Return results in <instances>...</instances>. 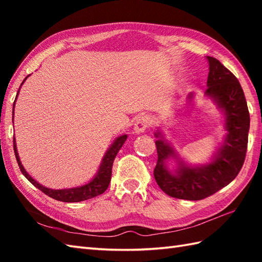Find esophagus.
<instances>
[{
  "label": "esophagus",
  "mask_w": 262,
  "mask_h": 262,
  "mask_svg": "<svg viewBox=\"0 0 262 262\" xmlns=\"http://www.w3.org/2000/svg\"><path fill=\"white\" fill-rule=\"evenodd\" d=\"M149 126V118L147 116H141L138 117L135 126H134V132L136 134H141L146 130V128Z\"/></svg>",
  "instance_id": "obj_1"
}]
</instances>
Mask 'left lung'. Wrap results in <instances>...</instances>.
<instances>
[{
  "instance_id": "left-lung-1",
  "label": "left lung",
  "mask_w": 262,
  "mask_h": 262,
  "mask_svg": "<svg viewBox=\"0 0 262 262\" xmlns=\"http://www.w3.org/2000/svg\"><path fill=\"white\" fill-rule=\"evenodd\" d=\"M207 59L208 89L205 93L223 110L227 135L223 146L219 148L210 163L189 166L182 161H178V168L172 172L166 166V162L170 158L177 159V154L160 130L155 133L159 140L155 142L158 163L154 169V178L159 187L173 198L200 200L211 196L235 179L246 160L250 115L241 84L219 59L210 56H207ZM192 98L193 94H189L188 99Z\"/></svg>"
}]
</instances>
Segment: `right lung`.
I'll list each match as a JSON object with an SVG mask.
<instances>
[{
	"instance_id": "1",
	"label": "right lung",
	"mask_w": 262,
	"mask_h": 262,
	"mask_svg": "<svg viewBox=\"0 0 262 262\" xmlns=\"http://www.w3.org/2000/svg\"><path fill=\"white\" fill-rule=\"evenodd\" d=\"M27 77L24 80V82L27 80ZM24 82L21 83V85L24 84ZM20 88H19V90H20ZM18 94H19V91H18V93H16V97H18ZM16 97H15V100H16ZM15 100H14V103H15ZM14 103H13V111H14ZM126 140H127V135H122V136H119L116 138L115 142L111 144V146L109 147L108 151L105 152L104 157L102 159V162H101V164H100V168L98 170V173L90 182H88L84 186L70 188V189H49V188H46L42 185H40V183L37 182L35 179H32V178L28 174V172L25 170L24 165H22V163H21L19 154H18V149H16L14 138H13V148H14L16 162H18V164H19V168L22 172V174H24L27 179L32 183L33 186L37 187L39 190H41L43 193H46L47 196L52 197L56 200H59V202L77 203V202H83V200H88V199L93 198V197H97V196H99V194H101L105 190H107V188H108L110 180H111V169H113L114 160L116 158L117 153L119 152L121 146L124 145Z\"/></svg>"
}]
</instances>
